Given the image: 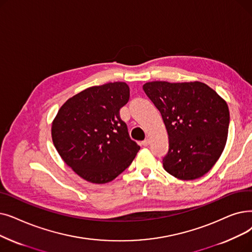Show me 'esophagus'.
Returning <instances> with one entry per match:
<instances>
[{
    "instance_id": "esophagus-1",
    "label": "esophagus",
    "mask_w": 252,
    "mask_h": 252,
    "mask_svg": "<svg viewBox=\"0 0 252 252\" xmlns=\"http://www.w3.org/2000/svg\"><path fill=\"white\" fill-rule=\"evenodd\" d=\"M149 143H150L149 139H145L144 141H142V142H141V144L143 145V146H148V145H149Z\"/></svg>"
}]
</instances>
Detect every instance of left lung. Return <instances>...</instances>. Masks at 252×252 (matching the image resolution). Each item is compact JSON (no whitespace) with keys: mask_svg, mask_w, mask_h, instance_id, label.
Instances as JSON below:
<instances>
[{"mask_svg":"<svg viewBox=\"0 0 252 252\" xmlns=\"http://www.w3.org/2000/svg\"><path fill=\"white\" fill-rule=\"evenodd\" d=\"M158 109L169 135L162 165L182 180L202 177L220 158L226 143L227 104L205 83L152 81L143 85Z\"/></svg>","mask_w":252,"mask_h":252,"instance_id":"left-lung-1","label":"left lung"}]
</instances>
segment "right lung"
Returning a JSON list of instances; mask_svg holds the SVG:
<instances>
[{
	"label": "right lung",
	"mask_w": 252,
	"mask_h": 252,
	"mask_svg": "<svg viewBox=\"0 0 252 252\" xmlns=\"http://www.w3.org/2000/svg\"><path fill=\"white\" fill-rule=\"evenodd\" d=\"M128 99L126 83L110 82L75 94L59 110L51 127L53 144L83 179L112 181L135 158L140 146L119 115Z\"/></svg>",
	"instance_id": "right-lung-1"
}]
</instances>
